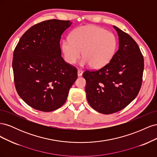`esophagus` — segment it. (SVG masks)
Segmentation results:
<instances>
[{
    "mask_svg": "<svg viewBox=\"0 0 157 157\" xmlns=\"http://www.w3.org/2000/svg\"><path fill=\"white\" fill-rule=\"evenodd\" d=\"M82 73H83L82 71H81V70H78V71H77V75H78V77H81V76L82 75Z\"/></svg>",
    "mask_w": 157,
    "mask_h": 157,
    "instance_id": "esophagus-1",
    "label": "esophagus"
}]
</instances>
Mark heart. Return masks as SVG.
Returning <instances> with one entry per match:
<instances>
[{
	"label": "heart",
	"mask_w": 157,
	"mask_h": 157,
	"mask_svg": "<svg viewBox=\"0 0 157 157\" xmlns=\"http://www.w3.org/2000/svg\"><path fill=\"white\" fill-rule=\"evenodd\" d=\"M117 48V40L113 34L95 25H84L76 29L69 39L61 43V50L66 62L74 64L80 58L82 66L90 65L99 69L112 59Z\"/></svg>",
	"instance_id": "1"
}]
</instances>
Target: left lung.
<instances>
[{
    "label": "left lung",
    "mask_w": 157,
    "mask_h": 157,
    "mask_svg": "<svg viewBox=\"0 0 157 157\" xmlns=\"http://www.w3.org/2000/svg\"><path fill=\"white\" fill-rule=\"evenodd\" d=\"M119 40L110 62L97 71H86L85 90L90 105L99 113L112 114L125 108L141 86L144 59L138 45L119 28L113 26Z\"/></svg>",
    "instance_id": "obj_1"
}]
</instances>
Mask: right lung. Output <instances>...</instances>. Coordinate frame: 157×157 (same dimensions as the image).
Returning a JSON list of instances; mask_svg holds the SVG:
<instances>
[{"label":"right lung","mask_w":157,"mask_h":157,"mask_svg":"<svg viewBox=\"0 0 157 157\" xmlns=\"http://www.w3.org/2000/svg\"><path fill=\"white\" fill-rule=\"evenodd\" d=\"M72 22L50 20L29 28L13 52L16 89L28 105L40 111H55L65 103L77 78V69L61 57L59 41Z\"/></svg>","instance_id":"right-lung-1"}]
</instances>
